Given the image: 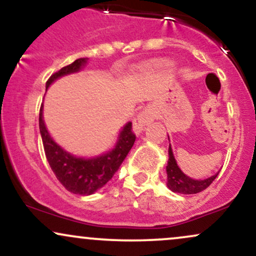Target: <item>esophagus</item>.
<instances>
[{"instance_id": "1", "label": "esophagus", "mask_w": 256, "mask_h": 256, "mask_svg": "<svg viewBox=\"0 0 256 256\" xmlns=\"http://www.w3.org/2000/svg\"><path fill=\"white\" fill-rule=\"evenodd\" d=\"M154 119H155V116H154L152 110L146 108L142 110L140 114L134 119V124H132V131H134V134H137V136L138 134H140L142 131H143L144 126L149 125L150 122H152Z\"/></svg>"}]
</instances>
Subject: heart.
<instances>
[{"label":"heart","instance_id":"1","mask_svg":"<svg viewBox=\"0 0 256 256\" xmlns=\"http://www.w3.org/2000/svg\"><path fill=\"white\" fill-rule=\"evenodd\" d=\"M160 66H162L164 68H172V63H169V62H161V63H160Z\"/></svg>","mask_w":256,"mask_h":256}]
</instances>
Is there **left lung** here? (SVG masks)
Returning a JSON list of instances; mask_svg holds the SVG:
<instances>
[{"label":"left lung","mask_w":256,"mask_h":256,"mask_svg":"<svg viewBox=\"0 0 256 256\" xmlns=\"http://www.w3.org/2000/svg\"><path fill=\"white\" fill-rule=\"evenodd\" d=\"M168 155V164L166 167V170H167V187L174 193H180V194H196V193L202 192V190L208 188L212 184V181L220 174V172H217L214 175H212V176L208 178H204V180H196V178L187 176L178 168L170 144H169Z\"/></svg>","instance_id":"1"}]
</instances>
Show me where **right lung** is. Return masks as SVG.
<instances>
[{"label": "right lung", "mask_w": 256, "mask_h": 256, "mask_svg": "<svg viewBox=\"0 0 256 256\" xmlns=\"http://www.w3.org/2000/svg\"><path fill=\"white\" fill-rule=\"evenodd\" d=\"M87 62L88 58H78L70 66L62 68L48 80L46 89L58 78L81 72ZM42 112L44 104H42L39 112V130L46 158L58 181L74 194L90 196L104 187L118 170L136 140V136L131 131L132 122H128L120 130L112 149L93 158H78L54 140L46 128Z\"/></svg>", "instance_id": "obj_1"}]
</instances>
